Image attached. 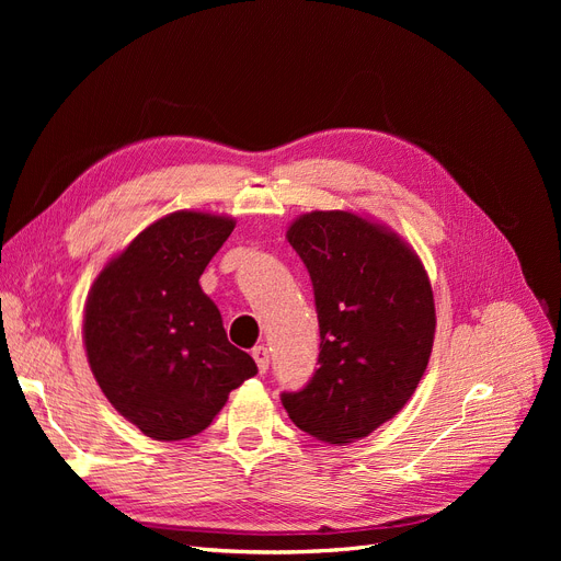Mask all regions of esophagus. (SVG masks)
Masks as SVG:
<instances>
[{
	"instance_id": "obj_1",
	"label": "esophagus",
	"mask_w": 561,
	"mask_h": 561,
	"mask_svg": "<svg viewBox=\"0 0 561 561\" xmlns=\"http://www.w3.org/2000/svg\"><path fill=\"white\" fill-rule=\"evenodd\" d=\"M252 357H254V362H256V368H259V373H265V370H268V362H271L268 347L256 345V347L252 350Z\"/></svg>"
}]
</instances>
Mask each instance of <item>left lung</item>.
I'll use <instances>...</instances> for the list:
<instances>
[{
    "label": "left lung",
    "instance_id": "1",
    "mask_svg": "<svg viewBox=\"0 0 561 561\" xmlns=\"http://www.w3.org/2000/svg\"><path fill=\"white\" fill-rule=\"evenodd\" d=\"M286 239L313 284L320 355L309 385L282 404L302 432L352 444L391 421L427 368L430 277L396 231L352 211L305 214Z\"/></svg>",
    "mask_w": 561,
    "mask_h": 561
}]
</instances>
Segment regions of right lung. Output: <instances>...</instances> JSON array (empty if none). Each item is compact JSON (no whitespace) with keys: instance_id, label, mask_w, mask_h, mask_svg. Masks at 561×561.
<instances>
[{"instance_id":"1","label":"right lung","mask_w":561,"mask_h":561,"mask_svg":"<svg viewBox=\"0 0 561 561\" xmlns=\"http://www.w3.org/2000/svg\"><path fill=\"white\" fill-rule=\"evenodd\" d=\"M233 225L227 216L174 211L113 256L88 293V364L117 414L154 440L199 434L229 391L256 375L199 286Z\"/></svg>"}]
</instances>
